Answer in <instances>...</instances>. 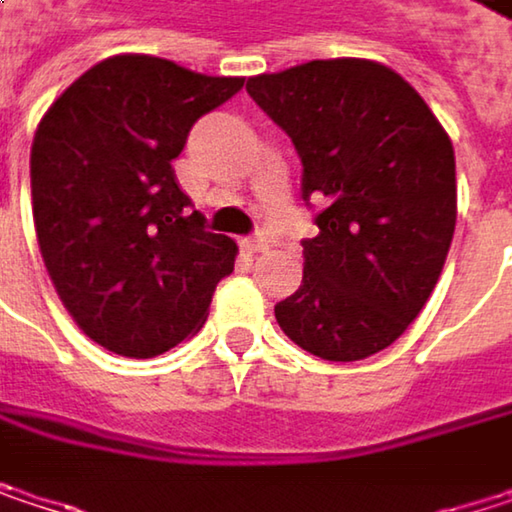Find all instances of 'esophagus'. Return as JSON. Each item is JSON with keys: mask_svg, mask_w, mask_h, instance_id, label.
Returning <instances> with one entry per match:
<instances>
[{"mask_svg": "<svg viewBox=\"0 0 512 512\" xmlns=\"http://www.w3.org/2000/svg\"><path fill=\"white\" fill-rule=\"evenodd\" d=\"M240 246H243L246 252H263V249H269V240H266L263 234H255V237H243Z\"/></svg>", "mask_w": 512, "mask_h": 512, "instance_id": "34e87169", "label": "esophagus"}]
</instances>
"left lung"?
I'll list each match as a JSON object with an SVG mask.
<instances>
[{"label":"left lung","instance_id":"1","mask_svg":"<svg viewBox=\"0 0 512 512\" xmlns=\"http://www.w3.org/2000/svg\"><path fill=\"white\" fill-rule=\"evenodd\" d=\"M302 159V198L329 207L302 240L305 272L275 305L281 332L326 361L391 347L427 305L457 225L445 127L391 67L329 58L246 82Z\"/></svg>","mask_w":512,"mask_h":512}]
</instances>
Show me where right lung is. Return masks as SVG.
Returning a JSON list of instances; mask_svg holds the SVG:
<instances>
[{"mask_svg": "<svg viewBox=\"0 0 512 512\" xmlns=\"http://www.w3.org/2000/svg\"><path fill=\"white\" fill-rule=\"evenodd\" d=\"M246 79L204 76L154 55L85 70L38 124L32 213L52 284L76 326L127 358L198 332L237 243L210 234L171 159L192 124Z\"/></svg>", "mask_w": 512, "mask_h": 512, "instance_id": "1", "label": "right lung"}]
</instances>
